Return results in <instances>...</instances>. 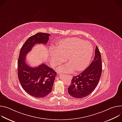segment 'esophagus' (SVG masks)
<instances>
[{
	"label": "esophagus",
	"mask_w": 122,
	"mask_h": 122,
	"mask_svg": "<svg viewBox=\"0 0 122 122\" xmlns=\"http://www.w3.org/2000/svg\"><path fill=\"white\" fill-rule=\"evenodd\" d=\"M68 76L69 77V78L70 79H72V76H70V75H68Z\"/></svg>",
	"instance_id": "1"
}]
</instances>
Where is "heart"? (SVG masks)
Returning a JSON list of instances; mask_svg holds the SVG:
<instances>
[{"label": "heart", "mask_w": 122, "mask_h": 122, "mask_svg": "<svg viewBox=\"0 0 122 122\" xmlns=\"http://www.w3.org/2000/svg\"><path fill=\"white\" fill-rule=\"evenodd\" d=\"M93 53L92 44L78 38H70L61 40L57 48L51 47L50 58L53 65L61 63L67 57L69 64L59 67L60 71L71 72L84 70L89 64Z\"/></svg>", "instance_id": "obj_1"}]
</instances>
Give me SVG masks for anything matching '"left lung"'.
<instances>
[{"instance_id":"obj_1","label":"left lung","mask_w":122,"mask_h":122,"mask_svg":"<svg viewBox=\"0 0 122 122\" xmlns=\"http://www.w3.org/2000/svg\"><path fill=\"white\" fill-rule=\"evenodd\" d=\"M101 74V56L97 46L94 60L82 72L73 76L71 83L68 88V93L76 98L87 97L97 86Z\"/></svg>"}]
</instances>
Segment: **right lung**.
I'll return each instance as SVG.
<instances>
[{"mask_svg": "<svg viewBox=\"0 0 122 122\" xmlns=\"http://www.w3.org/2000/svg\"><path fill=\"white\" fill-rule=\"evenodd\" d=\"M48 33L39 32L28 39L22 46L18 60V76L23 89L30 96L36 98L46 97L52 91L57 73L42 63L33 68L27 64L25 56L37 44L46 45Z\"/></svg>", "mask_w": 122, "mask_h": 122, "instance_id": "obj_1", "label": "right lung"}]
</instances>
